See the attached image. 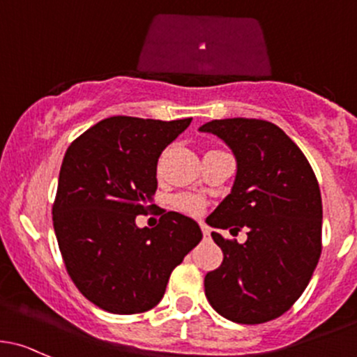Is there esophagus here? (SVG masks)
I'll return each instance as SVG.
<instances>
[{
    "label": "esophagus",
    "mask_w": 357,
    "mask_h": 357,
    "mask_svg": "<svg viewBox=\"0 0 357 357\" xmlns=\"http://www.w3.org/2000/svg\"><path fill=\"white\" fill-rule=\"evenodd\" d=\"M200 227H202V232H204V238L210 239V227L205 226V224H200Z\"/></svg>",
    "instance_id": "1"
}]
</instances>
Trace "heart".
<instances>
[{
  "label": "heart",
  "instance_id": "b5f03b06",
  "mask_svg": "<svg viewBox=\"0 0 357 357\" xmlns=\"http://www.w3.org/2000/svg\"><path fill=\"white\" fill-rule=\"evenodd\" d=\"M172 205H174V208H178L179 212L188 213V215H197V213H200L202 208H204V200H202L200 197H197V195L183 193L174 197Z\"/></svg>",
  "mask_w": 357,
  "mask_h": 357
}]
</instances>
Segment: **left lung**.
I'll return each instance as SVG.
<instances>
[{
    "label": "left lung",
    "mask_w": 357,
    "mask_h": 357,
    "mask_svg": "<svg viewBox=\"0 0 357 357\" xmlns=\"http://www.w3.org/2000/svg\"><path fill=\"white\" fill-rule=\"evenodd\" d=\"M200 131L222 138L238 160L234 186L207 224L248 229L243 245L212 232L224 260L205 275V296L236 324L275 320L298 301L320 260L317 176L301 149L270 121L213 119Z\"/></svg>",
    "instance_id": "1"
}]
</instances>
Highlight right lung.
<instances>
[{
  "label": "right lung",
  "mask_w": 357,
  "mask_h": 357,
  "mask_svg": "<svg viewBox=\"0 0 357 357\" xmlns=\"http://www.w3.org/2000/svg\"><path fill=\"white\" fill-rule=\"evenodd\" d=\"M131 116L106 118L71 142L59 171L52 226L68 275L78 291L116 314L159 305L171 272L200 243L190 217L160 210L155 227L137 215L155 205L157 160L190 126Z\"/></svg>",
  "instance_id": "1"
}]
</instances>
